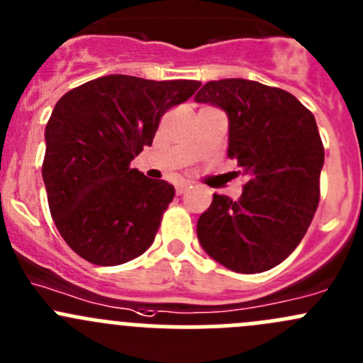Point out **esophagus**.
I'll return each mask as SVG.
<instances>
[{"label":"esophagus","mask_w":363,"mask_h":363,"mask_svg":"<svg viewBox=\"0 0 363 363\" xmlns=\"http://www.w3.org/2000/svg\"><path fill=\"white\" fill-rule=\"evenodd\" d=\"M189 188H191V184H188V182H182V184L177 186V189H175V191H177V195H184Z\"/></svg>","instance_id":"1"}]
</instances>
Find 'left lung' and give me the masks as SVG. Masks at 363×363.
<instances>
[{
  "label": "left lung",
  "instance_id": "left-lung-1",
  "mask_svg": "<svg viewBox=\"0 0 363 363\" xmlns=\"http://www.w3.org/2000/svg\"><path fill=\"white\" fill-rule=\"evenodd\" d=\"M196 101L228 116V158L247 177L239 200L214 193L196 233L211 258L240 274L279 265L306 235L320 203L325 149L311 111L279 87L211 80Z\"/></svg>",
  "mask_w": 363,
  "mask_h": 363
}]
</instances>
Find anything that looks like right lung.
<instances>
[{"label": "right lung", "instance_id": "add662e5", "mask_svg": "<svg viewBox=\"0 0 363 363\" xmlns=\"http://www.w3.org/2000/svg\"><path fill=\"white\" fill-rule=\"evenodd\" d=\"M200 84L107 75L56 104L42 175L56 228L84 259L121 265L152 244L175 189L131 168V160L152 144L163 113Z\"/></svg>", "mask_w": 363, "mask_h": 363}]
</instances>
